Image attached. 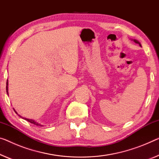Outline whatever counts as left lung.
<instances>
[{
  "mask_svg": "<svg viewBox=\"0 0 159 159\" xmlns=\"http://www.w3.org/2000/svg\"><path fill=\"white\" fill-rule=\"evenodd\" d=\"M134 42H135L136 43H138V44H139V45H140V46H141V44H140V43H139L138 40H134Z\"/></svg>",
  "mask_w": 159,
  "mask_h": 159,
  "instance_id": "left-lung-1",
  "label": "left lung"
}]
</instances>
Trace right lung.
Here are the masks:
<instances>
[{"label":"right lung","mask_w":159,"mask_h":159,"mask_svg":"<svg viewBox=\"0 0 159 159\" xmlns=\"http://www.w3.org/2000/svg\"><path fill=\"white\" fill-rule=\"evenodd\" d=\"M8 81H7V83H6V91H7V92H8ZM15 111V112H16V114H18L17 113V112L16 111V110H14ZM20 116V115H19ZM20 117H22L21 116H20ZM24 119H25V120H27L28 121H29V122H30V123H32V124H35V125H36V126H43V125H41V124H38V122H36L35 121H34V120H33V119H26V118H23Z\"/></svg>","instance_id":"1"}]
</instances>
